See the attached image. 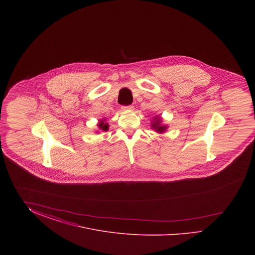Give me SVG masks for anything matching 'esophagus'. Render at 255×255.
Wrapping results in <instances>:
<instances>
[{
	"label": "esophagus",
	"instance_id": "34e87169",
	"mask_svg": "<svg viewBox=\"0 0 255 255\" xmlns=\"http://www.w3.org/2000/svg\"><path fill=\"white\" fill-rule=\"evenodd\" d=\"M133 108V105H127V106H122V110H132Z\"/></svg>",
	"mask_w": 255,
	"mask_h": 255
}]
</instances>
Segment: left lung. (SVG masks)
<instances>
[{
	"mask_svg": "<svg viewBox=\"0 0 255 255\" xmlns=\"http://www.w3.org/2000/svg\"><path fill=\"white\" fill-rule=\"evenodd\" d=\"M160 122H161L160 119H157L156 122H154V124H152V127L155 128V130L158 133H162L166 129V126L160 125Z\"/></svg>",
	"mask_w": 255,
	"mask_h": 255,
	"instance_id": "1",
	"label": "left lung"
}]
</instances>
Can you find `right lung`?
<instances>
[{
  "mask_svg": "<svg viewBox=\"0 0 255 255\" xmlns=\"http://www.w3.org/2000/svg\"><path fill=\"white\" fill-rule=\"evenodd\" d=\"M98 127L101 129V130H103V131H107L108 130V124L107 123H105V122H100L99 124H98Z\"/></svg>",
  "mask_w": 255,
  "mask_h": 255,
  "instance_id": "right-lung-1",
  "label": "right lung"
}]
</instances>
